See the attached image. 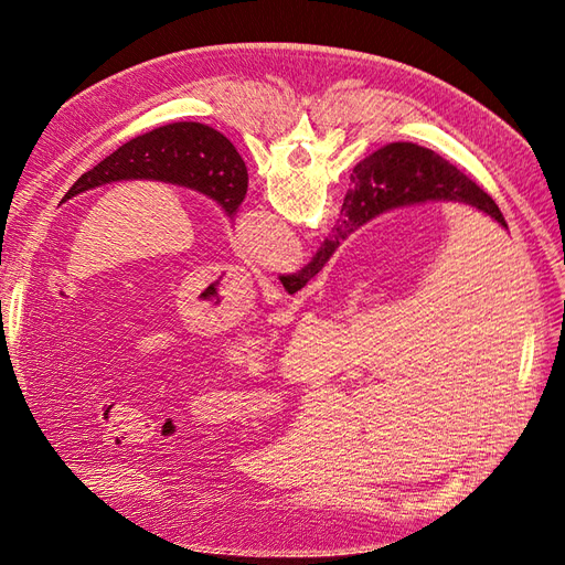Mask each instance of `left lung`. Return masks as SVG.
I'll list each match as a JSON object with an SVG mask.
<instances>
[{
	"label": "left lung",
	"mask_w": 565,
	"mask_h": 565,
	"mask_svg": "<svg viewBox=\"0 0 565 565\" xmlns=\"http://www.w3.org/2000/svg\"><path fill=\"white\" fill-rule=\"evenodd\" d=\"M127 179H156L193 188L216 200L228 216L241 210L249 181L241 152L224 134L200 122H174L117 148L92 172L82 174L61 202L89 188Z\"/></svg>",
	"instance_id": "1"
}]
</instances>
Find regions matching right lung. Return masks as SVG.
Returning <instances> with one entry per match:
<instances>
[{
  "instance_id": "obj_1",
  "label": "right lung",
  "mask_w": 565,
  "mask_h": 565,
  "mask_svg": "<svg viewBox=\"0 0 565 565\" xmlns=\"http://www.w3.org/2000/svg\"><path fill=\"white\" fill-rule=\"evenodd\" d=\"M426 200L467 202L507 228V221L494 200L455 164L443 160L438 152L417 143H388L353 167L349 191L330 237L322 243L309 266L301 268L297 276L280 278L282 287L289 295L299 292L328 264L339 243L372 216Z\"/></svg>"
}]
</instances>
